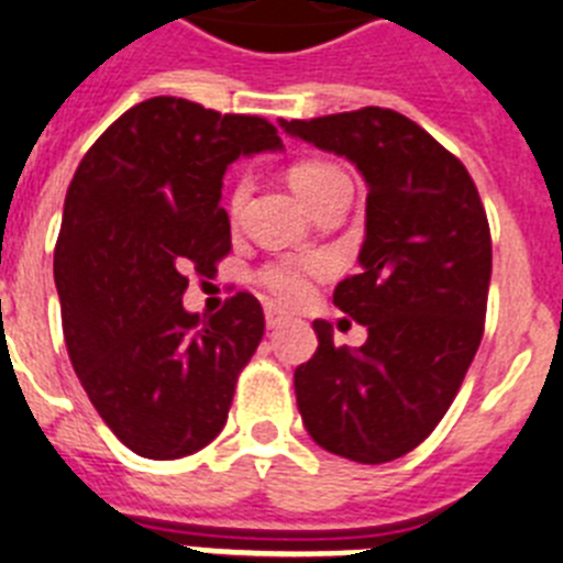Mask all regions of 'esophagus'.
Listing matches in <instances>:
<instances>
[{"mask_svg": "<svg viewBox=\"0 0 563 563\" xmlns=\"http://www.w3.org/2000/svg\"><path fill=\"white\" fill-rule=\"evenodd\" d=\"M286 320H288L286 311H280L277 306H266V325H268V329H277V325H283Z\"/></svg>", "mask_w": 563, "mask_h": 563, "instance_id": "esophagus-1", "label": "esophagus"}]
</instances>
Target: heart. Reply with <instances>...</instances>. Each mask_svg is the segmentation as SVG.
<instances>
[{
    "mask_svg": "<svg viewBox=\"0 0 563 563\" xmlns=\"http://www.w3.org/2000/svg\"><path fill=\"white\" fill-rule=\"evenodd\" d=\"M336 180L349 178L329 161H300V164L288 169V184L300 195L306 207H311L325 189L334 187ZM241 200L243 187L234 192V207H241ZM325 268H329L325 257H297V261H280L266 266L261 272V280L280 302H300L302 297L309 295V283L314 277L325 275Z\"/></svg>",
    "mask_w": 563,
    "mask_h": 563,
    "instance_id": "1",
    "label": "heart"
}]
</instances>
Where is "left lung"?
Listing matches in <instances>:
<instances>
[{"label": "left lung", "instance_id": "8db88e82", "mask_svg": "<svg viewBox=\"0 0 563 563\" xmlns=\"http://www.w3.org/2000/svg\"><path fill=\"white\" fill-rule=\"evenodd\" d=\"M280 126L351 161L368 187L360 272L334 288V306L368 340L336 349L331 322L314 320L320 345L295 371L302 424L322 451L394 462L437 428L482 342L485 207L462 161L402 112L365 107Z\"/></svg>", "mask_w": 563, "mask_h": 563}]
</instances>
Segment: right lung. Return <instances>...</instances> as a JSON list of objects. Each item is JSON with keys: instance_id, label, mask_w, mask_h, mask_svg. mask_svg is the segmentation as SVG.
Wrapping results in <instances>:
<instances>
[{"instance_id": "1", "label": "right lung", "mask_w": 563, "mask_h": 563, "mask_svg": "<svg viewBox=\"0 0 563 563\" xmlns=\"http://www.w3.org/2000/svg\"><path fill=\"white\" fill-rule=\"evenodd\" d=\"M257 153H283L266 119L155 96L107 126L67 189L53 257L67 354L107 428L144 459L207 448L263 340L252 295L203 320L180 302L187 272L212 275L232 249L223 175Z\"/></svg>"}]
</instances>
